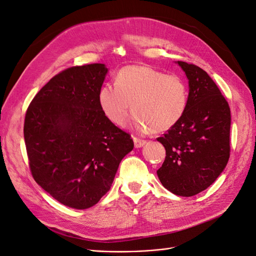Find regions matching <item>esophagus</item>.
<instances>
[{
  "mask_svg": "<svg viewBox=\"0 0 256 256\" xmlns=\"http://www.w3.org/2000/svg\"><path fill=\"white\" fill-rule=\"evenodd\" d=\"M133 140H134V145L136 148H140L142 146H144L146 144V140H140V138H133Z\"/></svg>",
  "mask_w": 256,
  "mask_h": 256,
  "instance_id": "1",
  "label": "esophagus"
}]
</instances>
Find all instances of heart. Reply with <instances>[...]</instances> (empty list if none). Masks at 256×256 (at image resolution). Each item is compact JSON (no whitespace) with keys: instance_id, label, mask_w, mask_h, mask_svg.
Segmentation results:
<instances>
[{"instance_id":"1","label":"heart","mask_w":256,"mask_h":256,"mask_svg":"<svg viewBox=\"0 0 256 256\" xmlns=\"http://www.w3.org/2000/svg\"><path fill=\"white\" fill-rule=\"evenodd\" d=\"M98 104L109 120L120 126L130 109V123L140 132L162 133L179 123L188 104V88L176 74L148 65H128L118 70L116 85L99 89Z\"/></svg>"}]
</instances>
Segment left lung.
Wrapping results in <instances>:
<instances>
[{
  "label": "left lung",
  "instance_id": "1",
  "mask_svg": "<svg viewBox=\"0 0 256 256\" xmlns=\"http://www.w3.org/2000/svg\"><path fill=\"white\" fill-rule=\"evenodd\" d=\"M188 80L186 114L157 140L166 158L157 174L176 195L193 196L215 182L230 157L231 114L227 100L204 70L178 61Z\"/></svg>",
  "mask_w": 256,
  "mask_h": 256
}]
</instances>
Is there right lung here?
Here are the masks:
<instances>
[{"label": "right lung", "instance_id": "add662e5", "mask_svg": "<svg viewBox=\"0 0 256 256\" xmlns=\"http://www.w3.org/2000/svg\"><path fill=\"white\" fill-rule=\"evenodd\" d=\"M106 73L100 63L64 70L40 89L26 112L24 138L34 181L76 210L98 203L134 147L130 135L99 106Z\"/></svg>", "mask_w": 256, "mask_h": 256}]
</instances>
